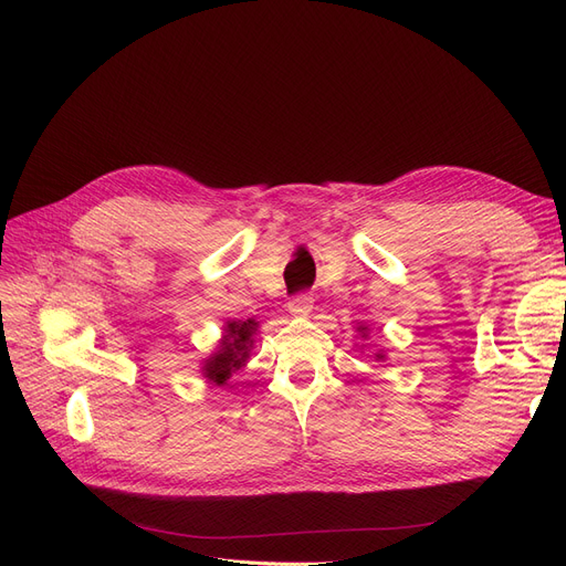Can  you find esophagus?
Masks as SVG:
<instances>
[{"label":"esophagus","mask_w":566,"mask_h":566,"mask_svg":"<svg viewBox=\"0 0 566 566\" xmlns=\"http://www.w3.org/2000/svg\"><path fill=\"white\" fill-rule=\"evenodd\" d=\"M314 307V298L310 293H295L293 298L289 301V312L295 316H307Z\"/></svg>","instance_id":"esophagus-1"}]
</instances>
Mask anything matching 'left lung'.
I'll list each match as a JSON object with an SVG mask.
<instances>
[{"mask_svg":"<svg viewBox=\"0 0 566 566\" xmlns=\"http://www.w3.org/2000/svg\"><path fill=\"white\" fill-rule=\"evenodd\" d=\"M358 331H365V328H358ZM380 358H382V355H380Z\"/></svg>","mask_w":566,"mask_h":566,"instance_id":"left-lung-1","label":"left lung"}]
</instances>
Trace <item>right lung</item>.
I'll return each mask as SVG.
<instances>
[{"label": "right lung", "instance_id": "obj_1", "mask_svg": "<svg viewBox=\"0 0 566 566\" xmlns=\"http://www.w3.org/2000/svg\"><path fill=\"white\" fill-rule=\"evenodd\" d=\"M254 328H256V321L252 318L229 323L222 348L213 355V358H208L203 374L213 382L222 385L235 369H241L252 348Z\"/></svg>", "mask_w": 566, "mask_h": 566}]
</instances>
